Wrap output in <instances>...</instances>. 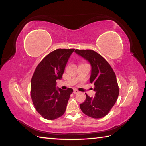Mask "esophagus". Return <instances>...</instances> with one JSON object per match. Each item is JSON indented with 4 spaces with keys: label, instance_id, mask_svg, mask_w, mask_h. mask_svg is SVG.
I'll list each match as a JSON object with an SVG mask.
<instances>
[{
    "label": "esophagus",
    "instance_id": "34e87169",
    "mask_svg": "<svg viewBox=\"0 0 146 146\" xmlns=\"http://www.w3.org/2000/svg\"><path fill=\"white\" fill-rule=\"evenodd\" d=\"M79 92L78 91V90H73V94H78V93Z\"/></svg>",
    "mask_w": 146,
    "mask_h": 146
}]
</instances>
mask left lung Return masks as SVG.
<instances>
[{"label":"left lung","instance_id":"1","mask_svg":"<svg viewBox=\"0 0 146 146\" xmlns=\"http://www.w3.org/2000/svg\"><path fill=\"white\" fill-rule=\"evenodd\" d=\"M75 52L90 63V82L95 85V96L90 97L85 94L86 99L80 104V108L87 116L100 119L109 113L118 98L119 88L116 75L109 63L97 52L90 49H76Z\"/></svg>","mask_w":146,"mask_h":146}]
</instances>
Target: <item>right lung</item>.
<instances>
[{
	"mask_svg": "<svg viewBox=\"0 0 146 146\" xmlns=\"http://www.w3.org/2000/svg\"><path fill=\"white\" fill-rule=\"evenodd\" d=\"M75 49H58L40 62L31 82V97L36 110L47 120L63 115L73 89L56 88V80H61L68 59Z\"/></svg>",
	"mask_w": 146,
	"mask_h": 146,
	"instance_id": "obj_1",
	"label": "right lung"
}]
</instances>
